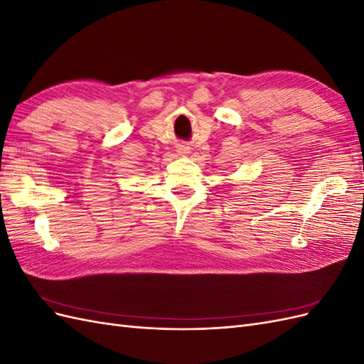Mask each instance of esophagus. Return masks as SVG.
<instances>
[{"mask_svg":"<svg viewBox=\"0 0 364 364\" xmlns=\"http://www.w3.org/2000/svg\"><path fill=\"white\" fill-rule=\"evenodd\" d=\"M178 151L181 153V155H188V153H191V149H190L188 146L182 144V146H179V147H178Z\"/></svg>","mask_w":364,"mask_h":364,"instance_id":"1","label":"esophagus"}]
</instances>
